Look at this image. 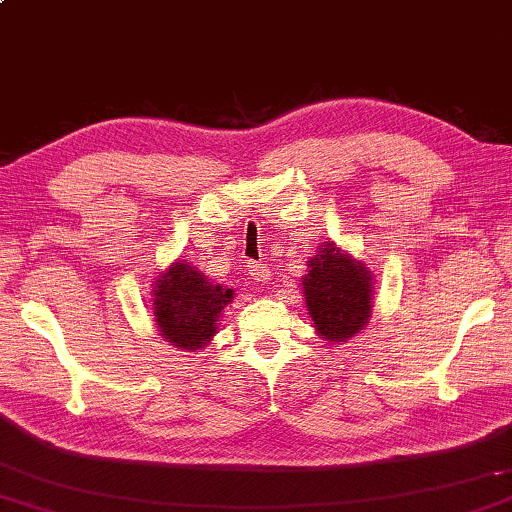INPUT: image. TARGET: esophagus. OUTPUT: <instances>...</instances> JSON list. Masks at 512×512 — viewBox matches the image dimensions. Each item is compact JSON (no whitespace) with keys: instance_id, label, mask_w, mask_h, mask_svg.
<instances>
[{"instance_id":"esophagus-1","label":"esophagus","mask_w":512,"mask_h":512,"mask_svg":"<svg viewBox=\"0 0 512 512\" xmlns=\"http://www.w3.org/2000/svg\"><path fill=\"white\" fill-rule=\"evenodd\" d=\"M248 270H250V279L257 281V284L264 286L270 281V270L266 264H250Z\"/></svg>"}]
</instances>
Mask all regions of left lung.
Returning <instances> with one entry per match:
<instances>
[{"label":"left lung","mask_w":512,"mask_h":512,"mask_svg":"<svg viewBox=\"0 0 512 512\" xmlns=\"http://www.w3.org/2000/svg\"><path fill=\"white\" fill-rule=\"evenodd\" d=\"M312 328L325 343H345L369 323L374 310V275L334 242H323L301 277Z\"/></svg>","instance_id":"left-lung-1"}]
</instances>
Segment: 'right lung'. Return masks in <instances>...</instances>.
<instances>
[{"mask_svg":"<svg viewBox=\"0 0 512 512\" xmlns=\"http://www.w3.org/2000/svg\"><path fill=\"white\" fill-rule=\"evenodd\" d=\"M235 292L191 266L189 259H176L162 270L151 290V308L162 339L180 352H195L213 341L217 325Z\"/></svg>","mask_w":512,"mask_h":512,"instance_id":"1","label":"right lung"}]
</instances>
